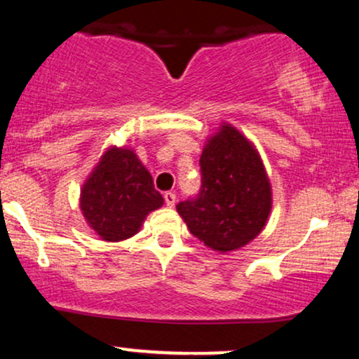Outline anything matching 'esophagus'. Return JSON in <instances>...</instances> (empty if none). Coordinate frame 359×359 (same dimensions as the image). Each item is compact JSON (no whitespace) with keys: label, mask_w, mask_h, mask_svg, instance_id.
I'll list each match as a JSON object with an SVG mask.
<instances>
[{"label":"esophagus","mask_w":359,"mask_h":359,"mask_svg":"<svg viewBox=\"0 0 359 359\" xmlns=\"http://www.w3.org/2000/svg\"><path fill=\"white\" fill-rule=\"evenodd\" d=\"M163 199H165V204L168 205V208H172V205H175V192H165L163 194Z\"/></svg>","instance_id":"34e87169"}]
</instances>
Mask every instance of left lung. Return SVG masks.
Wrapping results in <instances>:
<instances>
[{"instance_id": "left-lung-1", "label": "left lung", "mask_w": 359, "mask_h": 359, "mask_svg": "<svg viewBox=\"0 0 359 359\" xmlns=\"http://www.w3.org/2000/svg\"><path fill=\"white\" fill-rule=\"evenodd\" d=\"M199 165V194L177 204L189 231L221 253L248 245L271 209L270 180L258 151L236 128L222 125L205 143Z\"/></svg>"}]
</instances>
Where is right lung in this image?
Returning <instances> with one entry per match:
<instances>
[{
	"mask_svg": "<svg viewBox=\"0 0 359 359\" xmlns=\"http://www.w3.org/2000/svg\"><path fill=\"white\" fill-rule=\"evenodd\" d=\"M162 204L150 172L126 148H109L81 192V211L104 241L137 234L147 214Z\"/></svg>",
	"mask_w": 359,
	"mask_h": 359,
	"instance_id": "right-lung-1",
	"label": "right lung"
}]
</instances>
